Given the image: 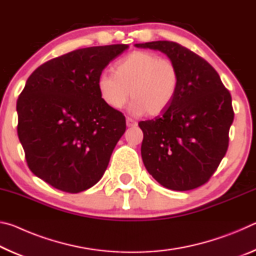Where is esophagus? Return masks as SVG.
Segmentation results:
<instances>
[{"label": "esophagus", "instance_id": "1", "mask_svg": "<svg viewBox=\"0 0 256 256\" xmlns=\"http://www.w3.org/2000/svg\"><path fill=\"white\" fill-rule=\"evenodd\" d=\"M126 125H128V128H130V126H134V125H136V120H134L128 118H126Z\"/></svg>", "mask_w": 256, "mask_h": 256}]
</instances>
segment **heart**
I'll use <instances>...</instances> for the list:
<instances>
[{"instance_id":"1","label":"heart","mask_w":256,"mask_h":256,"mask_svg":"<svg viewBox=\"0 0 256 256\" xmlns=\"http://www.w3.org/2000/svg\"><path fill=\"white\" fill-rule=\"evenodd\" d=\"M180 86V71L172 60L148 50H134L115 63L114 73L104 72L97 79L102 100L118 110L130 98L136 115L162 114L174 100Z\"/></svg>"}]
</instances>
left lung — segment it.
<instances>
[{
    "instance_id": "8db88e82",
    "label": "left lung",
    "mask_w": 256,
    "mask_h": 256,
    "mask_svg": "<svg viewBox=\"0 0 256 256\" xmlns=\"http://www.w3.org/2000/svg\"><path fill=\"white\" fill-rule=\"evenodd\" d=\"M162 52L180 71L174 100L154 120H141V156L154 178L164 188L188 190L206 184L228 149L234 120L230 92L201 56L174 42L136 44Z\"/></svg>"
}]
</instances>
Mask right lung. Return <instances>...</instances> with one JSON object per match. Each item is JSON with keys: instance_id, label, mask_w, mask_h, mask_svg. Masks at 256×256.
I'll return each mask as SVG.
<instances>
[{"instance_id": "1", "label": "right lung", "mask_w": 256, "mask_h": 256, "mask_svg": "<svg viewBox=\"0 0 256 256\" xmlns=\"http://www.w3.org/2000/svg\"><path fill=\"white\" fill-rule=\"evenodd\" d=\"M125 44L86 47L42 64L16 102L18 136L29 170L53 188L79 193L102 178L126 130L99 97L97 79Z\"/></svg>"}]
</instances>
